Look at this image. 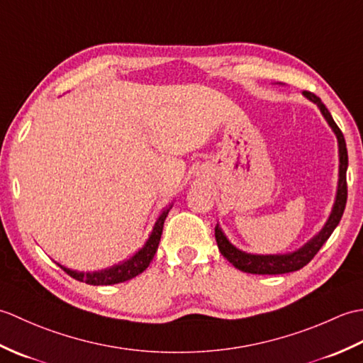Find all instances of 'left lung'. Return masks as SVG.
I'll use <instances>...</instances> for the list:
<instances>
[{
	"label": "left lung",
	"instance_id": "left-lung-1",
	"mask_svg": "<svg viewBox=\"0 0 363 363\" xmlns=\"http://www.w3.org/2000/svg\"><path fill=\"white\" fill-rule=\"evenodd\" d=\"M303 94L307 99H311L312 103L318 106L323 117L326 118L328 125L333 128L334 134L337 135L338 160H340V165H338V187H337L333 212H330L326 225L323 226V229L317 235L311 238L303 248L289 254H267V256H262V254L245 252L242 250L235 248V246L228 240V237L225 235V233H223L221 228L217 225L215 226V238H217L218 250L223 254V257H226L230 264L240 269V272L251 273V274H284V273L298 272V269L309 264V262L315 257V254H317L321 246L326 243V240L330 237V234L334 233V229L342 220V215L346 206V198H348V186H346L348 151H346L345 137L342 134L340 128L335 125L333 115H330V112L326 109V106L321 103V99L317 95L311 94V91H303Z\"/></svg>",
	"mask_w": 363,
	"mask_h": 363
}]
</instances>
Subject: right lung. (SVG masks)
Masks as SVG:
<instances>
[{
    "mask_svg": "<svg viewBox=\"0 0 363 363\" xmlns=\"http://www.w3.org/2000/svg\"><path fill=\"white\" fill-rule=\"evenodd\" d=\"M169 209H172V206L160 213V217L157 218L156 225H154L148 240H146V243L143 245V248L138 250L130 259L121 262V264L101 269V272H94V273L74 272V269L65 268L60 264H57V265L62 268L67 274H70L73 279L86 282L90 285H112V284H120V282L133 279V277L143 273L145 269L148 268V265L151 264L154 254H156V251H157L162 229H164V223H165V218H167Z\"/></svg>",
    "mask_w": 363,
    "mask_h": 363,
    "instance_id": "1",
    "label": "right lung"
}]
</instances>
